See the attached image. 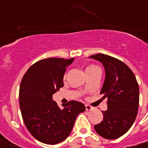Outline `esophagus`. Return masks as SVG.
<instances>
[{"label":"esophagus","mask_w":148,"mask_h":148,"mask_svg":"<svg viewBox=\"0 0 148 148\" xmlns=\"http://www.w3.org/2000/svg\"><path fill=\"white\" fill-rule=\"evenodd\" d=\"M86 109L87 111H90V110H92V109H93V107L89 106V105H86Z\"/></svg>","instance_id":"esophagus-1"}]
</instances>
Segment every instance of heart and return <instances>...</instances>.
Segmentation results:
<instances>
[{"mask_svg": "<svg viewBox=\"0 0 148 148\" xmlns=\"http://www.w3.org/2000/svg\"><path fill=\"white\" fill-rule=\"evenodd\" d=\"M97 70H100L99 68L97 67V66H95V65H90V66H88L86 67V71L87 74L89 75V74H90L91 73H93V72H94V71H97ZM66 76H67V74L66 73V74H64V79L66 77Z\"/></svg>", "mask_w": 148, "mask_h": 148, "instance_id": "b5f03b06", "label": "heart"}]
</instances>
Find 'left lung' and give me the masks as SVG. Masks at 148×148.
<instances>
[{"mask_svg": "<svg viewBox=\"0 0 148 148\" xmlns=\"http://www.w3.org/2000/svg\"><path fill=\"white\" fill-rule=\"evenodd\" d=\"M90 58L100 61L106 70L101 94L108 98L103 121L94 126L97 133L108 140L122 136L130 129L139 108V85L133 72L124 62L104 54Z\"/></svg>", "mask_w": 148, "mask_h": 148, "instance_id": "obj_1", "label": "left lung"}]
</instances>
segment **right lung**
Wrapping results in <instances>:
<instances>
[{
	"instance_id": "right-lung-1",
	"label": "right lung",
	"mask_w": 148,
	"mask_h": 148,
	"mask_svg": "<svg viewBox=\"0 0 148 148\" xmlns=\"http://www.w3.org/2000/svg\"><path fill=\"white\" fill-rule=\"evenodd\" d=\"M74 58H44L36 62L21 81L19 101L25 126L32 136L47 144H57L71 134L74 121L86 110L82 103L71 101L60 109L52 95L63 87L66 68Z\"/></svg>"
}]
</instances>
